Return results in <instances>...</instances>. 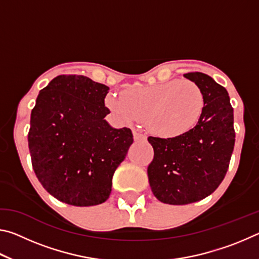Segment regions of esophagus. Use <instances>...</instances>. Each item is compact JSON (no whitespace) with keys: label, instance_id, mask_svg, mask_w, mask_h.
Masks as SVG:
<instances>
[{"label":"esophagus","instance_id":"esophagus-1","mask_svg":"<svg viewBox=\"0 0 259 259\" xmlns=\"http://www.w3.org/2000/svg\"><path fill=\"white\" fill-rule=\"evenodd\" d=\"M134 139L135 140H145L146 136L142 133H139L138 130H134Z\"/></svg>","mask_w":259,"mask_h":259}]
</instances>
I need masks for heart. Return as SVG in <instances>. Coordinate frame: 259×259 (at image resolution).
<instances>
[{"label": "heart", "mask_w": 259, "mask_h": 259, "mask_svg": "<svg viewBox=\"0 0 259 259\" xmlns=\"http://www.w3.org/2000/svg\"><path fill=\"white\" fill-rule=\"evenodd\" d=\"M106 104L119 120L126 123L146 120L153 133L172 138L198 125L204 111V96L195 82L171 80L130 88L124 91V98L109 95Z\"/></svg>", "instance_id": "obj_1"}]
</instances>
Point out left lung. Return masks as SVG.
Segmentation results:
<instances>
[{
  "mask_svg": "<svg viewBox=\"0 0 259 259\" xmlns=\"http://www.w3.org/2000/svg\"><path fill=\"white\" fill-rule=\"evenodd\" d=\"M204 96L200 122L187 134L172 138L148 137L154 157L147 168L155 198L168 204L196 202L216 190L229 169L235 143L233 108L224 87L207 74H184Z\"/></svg>",
  "mask_w": 259,
  "mask_h": 259,
  "instance_id": "8db88e82",
  "label": "left lung"
}]
</instances>
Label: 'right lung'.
<instances>
[{
	"label": "right lung",
	"mask_w": 259,
	"mask_h": 259,
	"mask_svg": "<svg viewBox=\"0 0 259 259\" xmlns=\"http://www.w3.org/2000/svg\"><path fill=\"white\" fill-rule=\"evenodd\" d=\"M109 88L83 75H59L40 91L30 114L35 175L57 200L76 207L105 202L134 136L105 116Z\"/></svg>",
	"instance_id": "right-lung-1"
}]
</instances>
